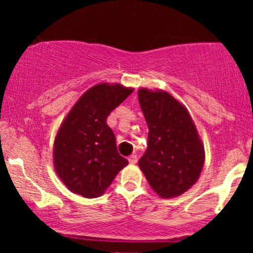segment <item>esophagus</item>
<instances>
[{
  "label": "esophagus",
  "mask_w": 253,
  "mask_h": 253,
  "mask_svg": "<svg viewBox=\"0 0 253 253\" xmlns=\"http://www.w3.org/2000/svg\"><path fill=\"white\" fill-rule=\"evenodd\" d=\"M128 162H129V164H135L136 162H138V157H136L135 155L129 156L128 157Z\"/></svg>",
  "instance_id": "1"
}]
</instances>
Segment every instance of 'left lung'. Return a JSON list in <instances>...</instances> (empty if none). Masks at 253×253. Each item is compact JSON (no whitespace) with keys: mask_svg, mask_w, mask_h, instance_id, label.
<instances>
[{"mask_svg":"<svg viewBox=\"0 0 253 253\" xmlns=\"http://www.w3.org/2000/svg\"><path fill=\"white\" fill-rule=\"evenodd\" d=\"M138 97L149 127L139 168L158 196L182 195L197 182L205 164V146L195 124L169 91L140 88Z\"/></svg>","mask_w":253,"mask_h":253,"instance_id":"1","label":"left lung"}]
</instances>
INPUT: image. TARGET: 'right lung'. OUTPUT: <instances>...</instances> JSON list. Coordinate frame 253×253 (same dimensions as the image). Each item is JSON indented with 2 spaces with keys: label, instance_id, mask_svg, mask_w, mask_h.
<instances>
[{
  "label": "right lung",
  "instance_id": "add662e5",
  "mask_svg": "<svg viewBox=\"0 0 253 253\" xmlns=\"http://www.w3.org/2000/svg\"><path fill=\"white\" fill-rule=\"evenodd\" d=\"M120 83H98L77 100L60 124L53 144L54 171L71 193L101 196L128 164L118 153L107 118L133 92Z\"/></svg>",
  "mask_w": 253,
  "mask_h": 253
}]
</instances>
